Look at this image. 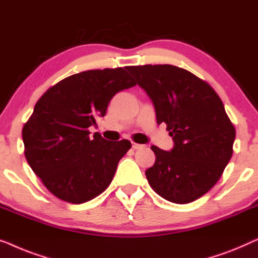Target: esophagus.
<instances>
[{"label": "esophagus", "instance_id": "esophagus-1", "mask_svg": "<svg viewBox=\"0 0 258 258\" xmlns=\"http://www.w3.org/2000/svg\"><path fill=\"white\" fill-rule=\"evenodd\" d=\"M143 147H144V145H141V144H137V143L132 144L133 150H140V148H143Z\"/></svg>", "mask_w": 258, "mask_h": 258}]
</instances>
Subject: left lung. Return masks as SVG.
I'll return each mask as SVG.
<instances>
[{
    "mask_svg": "<svg viewBox=\"0 0 258 258\" xmlns=\"http://www.w3.org/2000/svg\"><path fill=\"white\" fill-rule=\"evenodd\" d=\"M153 101L159 125L165 122L174 147L152 146L154 165L145 174L165 200L184 205L205 195L233 155L235 127L222 100L208 83L169 64L127 67Z\"/></svg>",
    "mask_w": 258,
    "mask_h": 258,
    "instance_id": "obj_1",
    "label": "left lung"
}]
</instances>
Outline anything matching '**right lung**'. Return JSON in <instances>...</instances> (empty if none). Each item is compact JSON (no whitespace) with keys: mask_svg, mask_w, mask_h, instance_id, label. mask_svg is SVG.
Instances as JSON below:
<instances>
[{"mask_svg":"<svg viewBox=\"0 0 258 258\" xmlns=\"http://www.w3.org/2000/svg\"><path fill=\"white\" fill-rule=\"evenodd\" d=\"M137 85L125 68L89 70L46 90L22 130L24 155L50 193L88 202L103 193L131 141H107L89 127L104 117L117 92Z\"/></svg>","mask_w":258,"mask_h":258,"instance_id":"right-lung-1","label":"right lung"}]
</instances>
